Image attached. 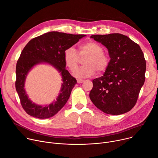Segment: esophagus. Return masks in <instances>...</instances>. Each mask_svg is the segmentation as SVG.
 <instances>
[{
    "mask_svg": "<svg viewBox=\"0 0 158 158\" xmlns=\"http://www.w3.org/2000/svg\"><path fill=\"white\" fill-rule=\"evenodd\" d=\"M84 81V80H82V79H77V82L78 84H81V83H82Z\"/></svg>",
    "mask_w": 158,
    "mask_h": 158,
    "instance_id": "34e87169",
    "label": "esophagus"
}]
</instances>
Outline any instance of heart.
Masks as SVG:
<instances>
[{
	"mask_svg": "<svg viewBox=\"0 0 158 158\" xmlns=\"http://www.w3.org/2000/svg\"><path fill=\"white\" fill-rule=\"evenodd\" d=\"M103 52L101 45L94 41H88L80 45L79 54L73 47L66 48L64 59L67 67L74 71L77 67L79 56H86L83 62L85 65L76 69L73 74L77 78L89 77L94 74L96 70L101 73L108 67L109 57Z\"/></svg>",
	"mask_w": 158,
	"mask_h": 158,
	"instance_id": "obj_1",
	"label": "heart"
}]
</instances>
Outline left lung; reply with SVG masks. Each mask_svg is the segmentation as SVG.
<instances>
[{"instance_id":"left-lung-1","label":"left lung","mask_w":158,"mask_h":158,"mask_svg":"<svg viewBox=\"0 0 158 158\" xmlns=\"http://www.w3.org/2000/svg\"><path fill=\"white\" fill-rule=\"evenodd\" d=\"M105 46L110 58L104 74L93 80L89 98L105 113L118 115L135 106L145 81L146 63L140 46L120 33L93 35Z\"/></svg>"}]
</instances>
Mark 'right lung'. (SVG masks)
Returning <instances> with one entry per match:
<instances>
[{"label": "right lung", "instance_id": "right-lung-1", "mask_svg": "<svg viewBox=\"0 0 158 158\" xmlns=\"http://www.w3.org/2000/svg\"><path fill=\"white\" fill-rule=\"evenodd\" d=\"M85 36L51 31L31 40L25 46L16 64V89L21 105L29 115L40 119L48 118L54 116L66 104L77 81L65 69L64 53L66 48L73 47ZM41 63L52 66L60 73L63 81L58 96L46 106L33 103L24 88L27 74L35 66Z\"/></svg>", "mask_w": 158, "mask_h": 158}]
</instances>
